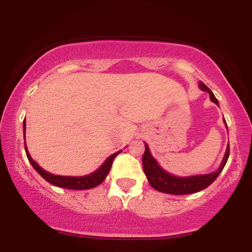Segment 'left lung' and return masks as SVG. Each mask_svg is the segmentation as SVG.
Listing matches in <instances>:
<instances>
[{
    "mask_svg": "<svg viewBox=\"0 0 252 252\" xmlns=\"http://www.w3.org/2000/svg\"><path fill=\"white\" fill-rule=\"evenodd\" d=\"M202 91H207L210 94V98L213 103L218 105V100L213 94V92L205 85L204 83L200 82L199 84ZM226 123V122H225ZM146 146V150L142 156V164L143 170L146 173L147 179H148L150 186L155 189L158 192L168 193V194H175V195H184V194H190V193H196L199 190L205 189L209 187L213 181L218 178L220 174L222 168L227 162L228 155H230V144L227 146L226 152H225L224 158H222L220 167L216 172L210 173V174H202V175H193V176H185V178H180V176H174L169 174L168 172L162 169L158 161L153 158L150 154L148 146Z\"/></svg>",
    "mask_w": 252,
    "mask_h": 252,
    "instance_id": "left-lung-1",
    "label": "left lung"
}]
</instances>
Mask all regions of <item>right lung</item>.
Returning <instances> with one entry per match:
<instances>
[{
    "instance_id": "obj_1",
    "label": "right lung",
    "mask_w": 252,
    "mask_h": 252,
    "mask_svg": "<svg viewBox=\"0 0 252 252\" xmlns=\"http://www.w3.org/2000/svg\"><path fill=\"white\" fill-rule=\"evenodd\" d=\"M25 131H26V121H24V137H26ZM25 150H26V154H27L28 160H30L31 164L33 166V168L35 169L46 181L50 182L52 185H54V186L63 187V189H78V190L94 189V187H96L98 185L102 184V182L105 180L106 175H108L110 169H111L114 158L121 153L120 150V152L115 153V154L109 156V158L105 160V162H104L102 166L96 170V172L91 173V174L84 175V176H62V175L51 174V173L46 172L45 169H42L41 167H40L39 164H37L35 161L31 158L30 153H28L27 150V146H26V142H25Z\"/></svg>"
}]
</instances>
